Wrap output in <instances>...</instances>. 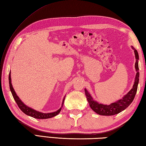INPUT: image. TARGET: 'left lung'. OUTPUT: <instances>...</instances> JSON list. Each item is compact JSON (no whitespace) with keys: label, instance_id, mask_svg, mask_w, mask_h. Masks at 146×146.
<instances>
[{"label":"left lung","instance_id":"left-lung-1","mask_svg":"<svg viewBox=\"0 0 146 146\" xmlns=\"http://www.w3.org/2000/svg\"><path fill=\"white\" fill-rule=\"evenodd\" d=\"M131 48L134 50L135 55L136 62L135 64V70L137 71V74L135 78L133 88L126 93L124 97H122V98H121L120 100H118L115 102L111 104L110 105H104L102 104H99L98 102L93 100V98L90 94V93L88 92V90L86 88L84 89L85 95H86L89 105L93 111H95L97 114L102 115V116H112V115L117 114L121 111H124L133 102L135 96L136 95L139 81V68L138 64L139 56L138 52L136 49L133 46H131Z\"/></svg>","mask_w":146,"mask_h":146}]
</instances>
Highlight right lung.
Segmentation results:
<instances>
[{
	"mask_svg": "<svg viewBox=\"0 0 146 146\" xmlns=\"http://www.w3.org/2000/svg\"><path fill=\"white\" fill-rule=\"evenodd\" d=\"M9 88H10V90L11 92V93L13 95V97L15 99V102L17 104V105L18 106L19 108L21 109V111L24 112L25 114L28 115L29 116L33 117L34 118H36V119H48V118H51L56 116V115L60 113V112L61 111L62 108L63 107V105H64V102L65 100V96L64 97V99H63L62 101V107L60 108L57 110L55 112H49V113H43V112H41L39 111H37L36 110H35L34 109L31 108L29 106H26L23 102L21 100V99L18 97V96L16 95V93L15 92V90H14L13 85L11 83V72L9 73Z\"/></svg>",
	"mask_w": 146,
	"mask_h": 146,
	"instance_id": "obj_1",
	"label": "right lung"
}]
</instances>
